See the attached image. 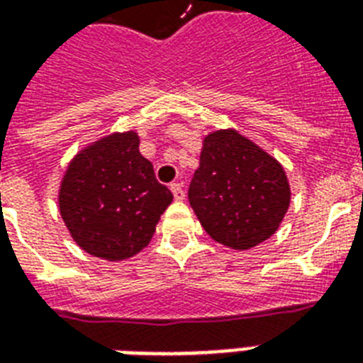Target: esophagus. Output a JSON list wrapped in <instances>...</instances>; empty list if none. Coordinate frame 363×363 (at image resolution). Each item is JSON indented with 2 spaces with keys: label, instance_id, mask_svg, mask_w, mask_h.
I'll use <instances>...</instances> for the list:
<instances>
[{
  "label": "esophagus",
  "instance_id": "1",
  "mask_svg": "<svg viewBox=\"0 0 363 363\" xmlns=\"http://www.w3.org/2000/svg\"><path fill=\"white\" fill-rule=\"evenodd\" d=\"M171 192H173V196H175L177 201H181V199H184V188H182L181 182H173L171 184Z\"/></svg>",
  "mask_w": 363,
  "mask_h": 363
}]
</instances>
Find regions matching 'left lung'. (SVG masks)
I'll return each instance as SVG.
<instances>
[{
    "instance_id": "obj_1",
    "label": "left lung",
    "mask_w": 363,
    "mask_h": 363,
    "mask_svg": "<svg viewBox=\"0 0 363 363\" xmlns=\"http://www.w3.org/2000/svg\"><path fill=\"white\" fill-rule=\"evenodd\" d=\"M188 201L216 242L248 250L279 230L290 207V184L264 148L235 130H216L203 139Z\"/></svg>"
}]
</instances>
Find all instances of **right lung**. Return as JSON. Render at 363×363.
<instances>
[{
  "label": "right lung",
  "mask_w": 363,
  "mask_h": 363,
  "mask_svg": "<svg viewBox=\"0 0 363 363\" xmlns=\"http://www.w3.org/2000/svg\"><path fill=\"white\" fill-rule=\"evenodd\" d=\"M173 201L152 164L139 152L135 131L82 148L60 184V215L84 252L121 262L147 247L160 216Z\"/></svg>",
  "instance_id": "right-lung-1"
}]
</instances>
